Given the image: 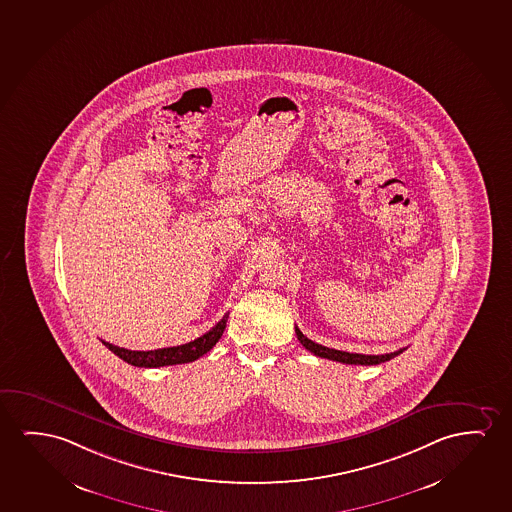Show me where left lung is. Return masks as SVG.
I'll list each match as a JSON object with an SVG mask.
<instances>
[{
	"mask_svg": "<svg viewBox=\"0 0 512 512\" xmlns=\"http://www.w3.org/2000/svg\"><path fill=\"white\" fill-rule=\"evenodd\" d=\"M296 337L302 342V346L310 351L312 354H316L319 358H326V360L339 361V363H346V365H379L384 361H389L391 358H395L400 353H404L407 347L404 349H398L395 353L389 354H358V353H346V351H337V349H330V347L321 346L316 344L312 340L307 339L298 326L295 328Z\"/></svg>",
	"mask_w": 512,
	"mask_h": 512,
	"instance_id": "1",
	"label": "left lung"
}]
</instances>
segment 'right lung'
<instances>
[{
    "mask_svg": "<svg viewBox=\"0 0 512 512\" xmlns=\"http://www.w3.org/2000/svg\"><path fill=\"white\" fill-rule=\"evenodd\" d=\"M226 321H228V314H224L223 319L205 335L198 337L193 342H188V344H182V346L163 347V349H154V351H130L124 347L114 346L105 340H101V344L133 367L158 368L182 365V363L198 360L203 354L209 353L210 349L216 346L217 340L221 339L224 328H226Z\"/></svg>",
    "mask_w": 512,
    "mask_h": 512,
    "instance_id": "obj_1",
    "label": "right lung"
}]
</instances>
